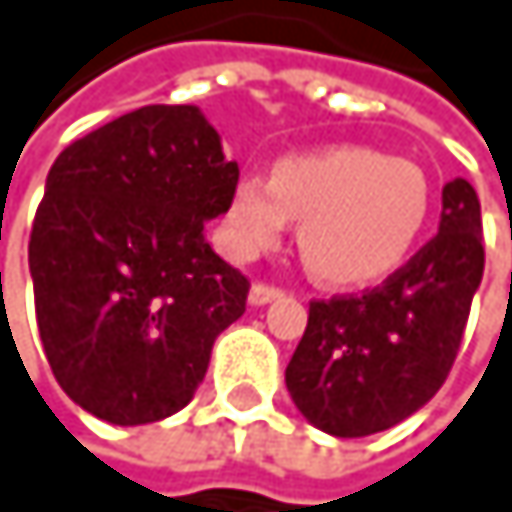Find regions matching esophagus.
<instances>
[{"mask_svg":"<svg viewBox=\"0 0 512 512\" xmlns=\"http://www.w3.org/2000/svg\"><path fill=\"white\" fill-rule=\"evenodd\" d=\"M279 297H282V291L273 288V285H264V282L251 285V291H248V303H251V306H267V303H273V300H279Z\"/></svg>","mask_w":512,"mask_h":512,"instance_id":"34e87169","label":"esophagus"}]
</instances>
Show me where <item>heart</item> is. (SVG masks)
Here are the masks:
<instances>
[{"instance_id": "b5f03b06", "label": "heart", "mask_w": 512, "mask_h": 512, "mask_svg": "<svg viewBox=\"0 0 512 512\" xmlns=\"http://www.w3.org/2000/svg\"><path fill=\"white\" fill-rule=\"evenodd\" d=\"M428 178L404 157L337 145L282 157L270 178L245 172L227 203V245L254 258L300 218L306 267L331 285H370L410 258L428 221Z\"/></svg>"}]
</instances>
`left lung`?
<instances>
[{
  "mask_svg": "<svg viewBox=\"0 0 512 512\" xmlns=\"http://www.w3.org/2000/svg\"><path fill=\"white\" fill-rule=\"evenodd\" d=\"M483 218L470 181L443 188L437 236L361 297L312 300L285 370L294 407L334 437L410 419L446 382L483 282Z\"/></svg>",
  "mask_w": 512,
  "mask_h": 512,
  "instance_id": "1",
  "label": "left lung"
}]
</instances>
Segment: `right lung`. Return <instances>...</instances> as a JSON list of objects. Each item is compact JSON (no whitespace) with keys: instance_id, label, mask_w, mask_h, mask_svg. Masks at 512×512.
I'll return each mask as SVG.
<instances>
[{"instance_id":"1","label":"right lung","mask_w":512,"mask_h":512,"mask_svg":"<svg viewBox=\"0 0 512 512\" xmlns=\"http://www.w3.org/2000/svg\"><path fill=\"white\" fill-rule=\"evenodd\" d=\"M239 181L197 105H145L72 142L29 236L35 321L60 388L108 425L191 404L248 279L206 242Z\"/></svg>"}]
</instances>
